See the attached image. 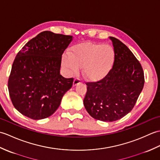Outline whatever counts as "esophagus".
Returning a JSON list of instances; mask_svg holds the SVG:
<instances>
[{"label":"esophagus","mask_w":160,"mask_h":160,"mask_svg":"<svg viewBox=\"0 0 160 160\" xmlns=\"http://www.w3.org/2000/svg\"><path fill=\"white\" fill-rule=\"evenodd\" d=\"M81 82H82V80H81L80 78H76L73 81V86H76L77 84H80Z\"/></svg>","instance_id":"esophagus-1"}]
</instances>
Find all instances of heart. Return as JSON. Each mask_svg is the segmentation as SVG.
Segmentation results:
<instances>
[{
    "instance_id": "1",
    "label": "heart",
    "mask_w": 160,
    "mask_h": 160,
    "mask_svg": "<svg viewBox=\"0 0 160 160\" xmlns=\"http://www.w3.org/2000/svg\"><path fill=\"white\" fill-rule=\"evenodd\" d=\"M115 53L110 45L86 43L74 47L69 58L64 57L63 63L72 72L84 67V74L91 80H101L113 65Z\"/></svg>"
}]
</instances>
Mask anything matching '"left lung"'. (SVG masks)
<instances>
[{
  "label": "left lung",
  "instance_id": "8db88e82",
  "mask_svg": "<svg viewBox=\"0 0 160 160\" xmlns=\"http://www.w3.org/2000/svg\"><path fill=\"white\" fill-rule=\"evenodd\" d=\"M115 53L113 65L102 79L87 82L84 105L91 117L114 122L133 108L144 84L140 62L120 40L109 37Z\"/></svg>",
  "mask_w": 160,
  "mask_h": 160
}]
</instances>
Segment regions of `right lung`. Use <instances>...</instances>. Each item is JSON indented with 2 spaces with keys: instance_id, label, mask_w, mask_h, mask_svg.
Returning a JSON list of instances; mask_svg holds the SVG:
<instances>
[{
  "instance_id": "1",
  "label": "right lung",
  "mask_w": 160,
  "mask_h": 160,
  "mask_svg": "<svg viewBox=\"0 0 160 160\" xmlns=\"http://www.w3.org/2000/svg\"><path fill=\"white\" fill-rule=\"evenodd\" d=\"M73 36L45 31L30 40L17 54L8 80L12 104L33 120L49 117L59 107L73 78L60 74L62 55Z\"/></svg>"
}]
</instances>
